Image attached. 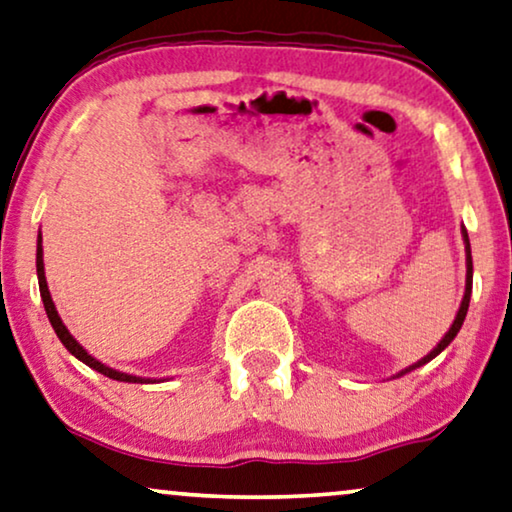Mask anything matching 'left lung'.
Listing matches in <instances>:
<instances>
[{
	"label": "left lung",
	"mask_w": 512,
	"mask_h": 512,
	"mask_svg": "<svg viewBox=\"0 0 512 512\" xmlns=\"http://www.w3.org/2000/svg\"><path fill=\"white\" fill-rule=\"evenodd\" d=\"M461 236H463V245H466V292H463L461 306H459V311H456V318H454V323H452V327H449V330L445 332V337L440 339L438 346H435V349H433L431 353H428V356H424V358H421V360H417V363L410 365V367H405V370H400L398 374H395V377H403V374L412 372V370H417V367L426 365V363H431V360H433L435 356H440V353L445 351L449 344H452V339H454L456 335H459V330H461L463 320H466V313H468V304H470V292H473V255H470V241H468V231H466V229H461Z\"/></svg>",
	"instance_id": "obj_1"
}]
</instances>
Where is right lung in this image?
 <instances>
[{
  "mask_svg": "<svg viewBox=\"0 0 512 512\" xmlns=\"http://www.w3.org/2000/svg\"><path fill=\"white\" fill-rule=\"evenodd\" d=\"M37 278H39V292H42V302H44V309H46V316H49L53 330H56V335L60 342H63V346L67 351L72 353L74 358H79L81 363L93 367L95 372L105 374V377L109 379H117V381H128V384H149V381H161V379H149V377H135V374H126V372H119L114 370V367H109L105 363H100L98 358H93L91 353H88L84 346H81L77 339H74L70 335V330H67L63 318L58 316L56 311V304H53L51 299V292H49V285H46V274H44V248H42V231H39L37 236Z\"/></svg>",
  "mask_w": 512,
  "mask_h": 512,
  "instance_id": "right-lung-1",
  "label": "right lung"
}]
</instances>
